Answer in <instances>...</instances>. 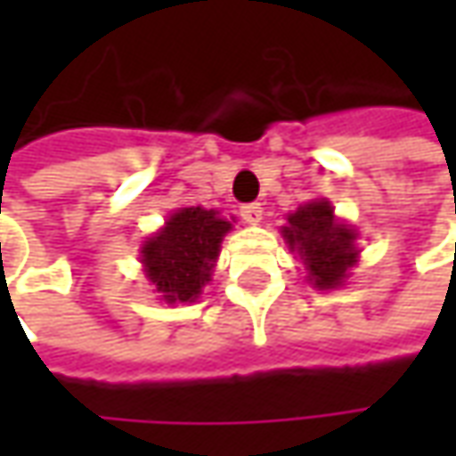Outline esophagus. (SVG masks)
<instances>
[{"instance_id": "34e87169", "label": "esophagus", "mask_w": 456, "mask_h": 456, "mask_svg": "<svg viewBox=\"0 0 456 456\" xmlns=\"http://www.w3.org/2000/svg\"><path fill=\"white\" fill-rule=\"evenodd\" d=\"M240 218L246 220V223H251V225H258L264 220V208L258 202H248V205L240 208Z\"/></svg>"}]
</instances>
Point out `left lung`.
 Returning <instances> with one entry per match:
<instances>
[{"label":"left lung","mask_w":456,"mask_h":456,"mask_svg":"<svg viewBox=\"0 0 456 456\" xmlns=\"http://www.w3.org/2000/svg\"><path fill=\"white\" fill-rule=\"evenodd\" d=\"M281 236L297 251L314 289H338L358 264V233L335 218L330 200H312L287 216Z\"/></svg>","instance_id":"left-lung-1"}]
</instances>
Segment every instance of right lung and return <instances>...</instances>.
Masks as SVG:
<instances>
[{"label": "right lung", "instance_id": "obj_1", "mask_svg": "<svg viewBox=\"0 0 456 456\" xmlns=\"http://www.w3.org/2000/svg\"><path fill=\"white\" fill-rule=\"evenodd\" d=\"M231 228V220L220 218L218 210L180 208L165 228L144 240V273L167 305L195 302L200 297L218 261L223 236Z\"/></svg>", "mask_w": 456, "mask_h": 456}]
</instances>
